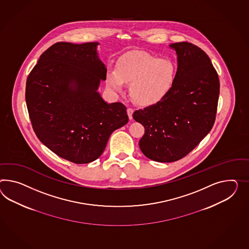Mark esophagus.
Returning <instances> with one entry per match:
<instances>
[{
  "label": "esophagus",
  "mask_w": 249,
  "mask_h": 249,
  "mask_svg": "<svg viewBox=\"0 0 249 249\" xmlns=\"http://www.w3.org/2000/svg\"><path fill=\"white\" fill-rule=\"evenodd\" d=\"M133 113H134V109L131 108V107H128L127 115L130 120H132V119H133Z\"/></svg>",
  "instance_id": "esophagus-1"
}]
</instances>
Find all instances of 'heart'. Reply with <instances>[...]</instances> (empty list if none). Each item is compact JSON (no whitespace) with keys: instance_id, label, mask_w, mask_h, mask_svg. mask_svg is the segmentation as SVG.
<instances>
[{"instance_id":"obj_1","label":"heart","mask_w":249,"mask_h":249,"mask_svg":"<svg viewBox=\"0 0 249 249\" xmlns=\"http://www.w3.org/2000/svg\"><path fill=\"white\" fill-rule=\"evenodd\" d=\"M176 77L175 65L169 58H158L148 53L131 51L116 62L115 71H109V89L123 92L124 83L131 84V96L141 106H153L171 91Z\"/></svg>"}]
</instances>
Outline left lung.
<instances>
[{
    "mask_svg": "<svg viewBox=\"0 0 249 249\" xmlns=\"http://www.w3.org/2000/svg\"><path fill=\"white\" fill-rule=\"evenodd\" d=\"M170 46L178 56L172 89L159 103L133 115L145 129L141 151L159 162L183 158L211 132L219 96L217 71L206 52L186 41Z\"/></svg>",
    "mask_w": 249,
    "mask_h": 249,
    "instance_id": "1",
    "label": "left lung"
}]
</instances>
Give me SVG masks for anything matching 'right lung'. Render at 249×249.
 <instances>
[{"mask_svg": "<svg viewBox=\"0 0 249 249\" xmlns=\"http://www.w3.org/2000/svg\"><path fill=\"white\" fill-rule=\"evenodd\" d=\"M97 45H52L26 82L27 108L38 140L77 164L100 157L111 134L128 123L125 106L107 104L97 92L107 78Z\"/></svg>", "mask_w": 249, "mask_h": 249, "instance_id": "add662e5", "label": "right lung"}]
</instances>
